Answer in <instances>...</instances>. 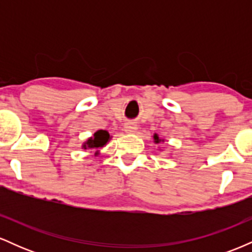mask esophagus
Instances as JSON below:
<instances>
[{"mask_svg": "<svg viewBox=\"0 0 252 252\" xmlns=\"http://www.w3.org/2000/svg\"><path fill=\"white\" fill-rule=\"evenodd\" d=\"M124 130H126V132H128V134H132V132H135L136 130H137V126L131 122L126 123V126H124Z\"/></svg>", "mask_w": 252, "mask_h": 252, "instance_id": "obj_1", "label": "esophagus"}]
</instances>
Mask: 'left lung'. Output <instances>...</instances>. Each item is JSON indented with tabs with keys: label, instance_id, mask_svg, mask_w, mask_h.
Segmentation results:
<instances>
[{
	"label": "left lung",
	"instance_id": "left-lung-1",
	"mask_svg": "<svg viewBox=\"0 0 252 252\" xmlns=\"http://www.w3.org/2000/svg\"><path fill=\"white\" fill-rule=\"evenodd\" d=\"M154 140H155V143H158V142H161V138H158V134H155V135H154Z\"/></svg>",
	"mask_w": 252,
	"mask_h": 252
}]
</instances>
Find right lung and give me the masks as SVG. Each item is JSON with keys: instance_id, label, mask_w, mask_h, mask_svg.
Returning a JSON list of instances; mask_svg holds the SVG:
<instances>
[{"instance_id": "right-lung-1", "label": "right lung", "mask_w": 252, "mask_h": 252, "mask_svg": "<svg viewBox=\"0 0 252 252\" xmlns=\"http://www.w3.org/2000/svg\"><path fill=\"white\" fill-rule=\"evenodd\" d=\"M110 140V135L106 130H98L97 132H94V135L92 137H90L85 143L83 144L84 149H99L103 148L108 141ZM98 152H96V155Z\"/></svg>"}]
</instances>
